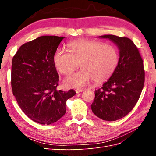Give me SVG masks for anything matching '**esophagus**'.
Here are the masks:
<instances>
[{"label": "esophagus", "instance_id": "esophagus-1", "mask_svg": "<svg viewBox=\"0 0 156 156\" xmlns=\"http://www.w3.org/2000/svg\"><path fill=\"white\" fill-rule=\"evenodd\" d=\"M83 91H84L83 89H81V88H78V89H76V92H77V93H79V92H82Z\"/></svg>", "mask_w": 156, "mask_h": 156}]
</instances>
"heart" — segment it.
Listing matches in <instances>:
<instances>
[{
  "mask_svg": "<svg viewBox=\"0 0 156 156\" xmlns=\"http://www.w3.org/2000/svg\"><path fill=\"white\" fill-rule=\"evenodd\" d=\"M68 47V51L58 49L55 51L53 56L55 68L65 75L71 74L79 65L82 69L65 78L66 87H82L91 79L94 82H104L117 68L119 51L114 45L82 39L69 42Z\"/></svg>",
  "mask_w": 156,
  "mask_h": 156,
  "instance_id": "heart-1",
  "label": "heart"
}]
</instances>
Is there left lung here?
Instances as JSON below:
<instances>
[{
  "mask_svg": "<svg viewBox=\"0 0 156 156\" xmlns=\"http://www.w3.org/2000/svg\"><path fill=\"white\" fill-rule=\"evenodd\" d=\"M99 37L110 39L118 46L119 62L110 78L94 91L91 108L102 120L113 121L127 115L140 98L145 82L144 62L130 39L113 35Z\"/></svg>",
  "mask_w": 156,
  "mask_h": 156,
  "instance_id": "8db88e82",
  "label": "left lung"
}]
</instances>
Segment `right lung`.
Instances as JSON below:
<instances>
[{
	"instance_id": "add662e5",
	"label": "right lung",
	"mask_w": 156,
	"mask_h": 156,
	"mask_svg": "<svg viewBox=\"0 0 156 156\" xmlns=\"http://www.w3.org/2000/svg\"><path fill=\"white\" fill-rule=\"evenodd\" d=\"M65 37L41 36L22 45L13 56L11 87L23 112L31 120L50 125L66 113V101L76 94L57 90L59 75L53 56Z\"/></svg>"
}]
</instances>
